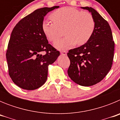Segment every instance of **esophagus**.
<instances>
[{"instance_id": "1", "label": "esophagus", "mask_w": 120, "mask_h": 120, "mask_svg": "<svg viewBox=\"0 0 120 120\" xmlns=\"http://www.w3.org/2000/svg\"><path fill=\"white\" fill-rule=\"evenodd\" d=\"M61 55H67V53L66 51L64 50V51H61Z\"/></svg>"}]
</instances>
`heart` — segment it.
<instances>
[{
	"label": "heart",
	"instance_id": "obj_1",
	"mask_svg": "<svg viewBox=\"0 0 120 120\" xmlns=\"http://www.w3.org/2000/svg\"><path fill=\"white\" fill-rule=\"evenodd\" d=\"M52 22L44 20L41 28L50 41L54 42L62 36L65 37L56 41L55 46L60 50L67 49L73 45H82L91 38L96 27L93 15L86 11L73 7L58 9L50 15Z\"/></svg>",
	"mask_w": 120,
	"mask_h": 120
}]
</instances>
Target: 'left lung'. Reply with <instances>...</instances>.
<instances>
[{
  "label": "left lung",
  "mask_w": 120,
  "mask_h": 120,
  "mask_svg": "<svg viewBox=\"0 0 120 120\" xmlns=\"http://www.w3.org/2000/svg\"><path fill=\"white\" fill-rule=\"evenodd\" d=\"M82 8L91 12L96 27L87 43L68 51L70 64L67 72L75 83L89 86L102 80L111 70L115 43L108 22L91 7Z\"/></svg>",
  "instance_id": "8db88e82"
}]
</instances>
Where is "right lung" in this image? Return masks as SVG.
<instances>
[{
    "label": "right lung",
    "instance_id": "obj_1",
    "mask_svg": "<svg viewBox=\"0 0 120 120\" xmlns=\"http://www.w3.org/2000/svg\"><path fill=\"white\" fill-rule=\"evenodd\" d=\"M58 7L36 9L14 27L6 56L9 76L21 88L34 90L41 87L47 80L49 65L60 55L49 44L41 28L44 16Z\"/></svg>",
    "mask_w": 120,
    "mask_h": 120
}]
</instances>
